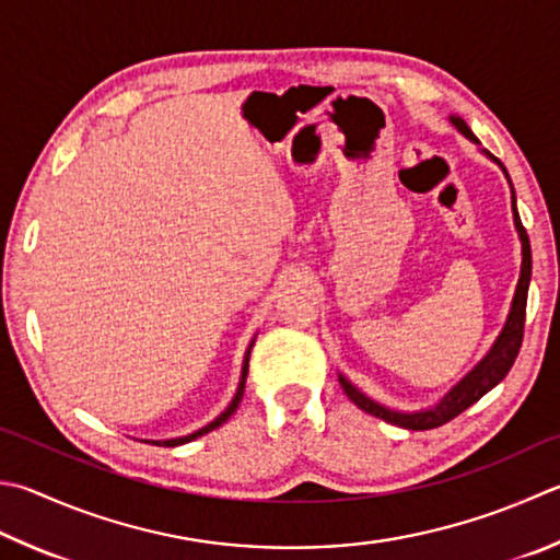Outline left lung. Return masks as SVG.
<instances>
[{"label": "left lung", "instance_id": "obj_1", "mask_svg": "<svg viewBox=\"0 0 560 560\" xmlns=\"http://www.w3.org/2000/svg\"><path fill=\"white\" fill-rule=\"evenodd\" d=\"M448 121L456 126V129L466 136L468 141L478 143L476 133L470 131V126L460 119V116L451 114ZM482 153L490 158L492 163H498L502 167L504 177H508V183L512 187V180L508 175V167H504L498 158L492 153H488L482 149ZM512 217H514V229L516 234H520L522 241V270H520V282H516V290H514V298H512V307L508 314V322H504L502 331L494 343L490 346V351L485 353L482 361L472 368V371L460 380V383L453 385L448 393L439 399L434 407L429 409H417V411H399V409H389L385 405L375 402V399L368 397L365 393H361L351 380L346 375L339 373V383L343 387V393L348 395V399L358 407L368 411V415H373L377 419L387 421V424H395V427H402L409 431H424V429H436L441 424H446L453 417H458L460 411H466L470 405H476L478 399L490 393V389L502 383L504 375L510 373V368L514 365V358L520 353V346H522V336H524V316H526V292H529V280H532V246H529V236H526V231L522 226V219L520 212H516V195H514V187H512Z\"/></svg>", "mask_w": 560, "mask_h": 560}]
</instances>
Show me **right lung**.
Here are the masks:
<instances>
[{"mask_svg":"<svg viewBox=\"0 0 560 560\" xmlns=\"http://www.w3.org/2000/svg\"><path fill=\"white\" fill-rule=\"evenodd\" d=\"M253 343H256V339H250V343H248V348H246V355H244V365H241V377H238V387H236V395L231 397V402H229V407L221 411V415L217 417V419H212L209 421L207 427H202V429H197V431H192V434H187V436H175V439H158V441H151V439H145V444H153V446H183V444H187V441H195V439H199V436H205V434H209V431H214L217 427H221L224 424V421L234 415L236 411V407L241 405V397H244V387H246V375H248V358H250V348H253Z\"/></svg>","mask_w":560,"mask_h":560,"instance_id":"1","label":"right lung"}]
</instances>
